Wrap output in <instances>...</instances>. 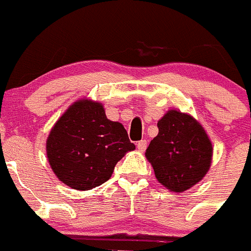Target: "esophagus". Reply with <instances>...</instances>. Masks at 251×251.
Here are the masks:
<instances>
[{
	"mask_svg": "<svg viewBox=\"0 0 251 251\" xmlns=\"http://www.w3.org/2000/svg\"><path fill=\"white\" fill-rule=\"evenodd\" d=\"M137 149L138 151H145L147 149V141L146 140H141L137 142Z\"/></svg>",
	"mask_w": 251,
	"mask_h": 251,
	"instance_id": "esophagus-1",
	"label": "esophagus"
}]
</instances>
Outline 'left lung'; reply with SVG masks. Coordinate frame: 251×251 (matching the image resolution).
<instances>
[{
  "label": "left lung",
  "instance_id": "1",
  "mask_svg": "<svg viewBox=\"0 0 251 251\" xmlns=\"http://www.w3.org/2000/svg\"><path fill=\"white\" fill-rule=\"evenodd\" d=\"M158 134L146 150L156 179L171 192H184L203 179L212 160V143L202 126L188 114L168 111Z\"/></svg>",
  "mask_w": 251,
  "mask_h": 251
}]
</instances>
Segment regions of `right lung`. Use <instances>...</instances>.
I'll use <instances>...</instances> for the list:
<instances>
[{"instance_id": "add662e5", "label": "right lung", "mask_w": 251, "mask_h": 251, "mask_svg": "<svg viewBox=\"0 0 251 251\" xmlns=\"http://www.w3.org/2000/svg\"><path fill=\"white\" fill-rule=\"evenodd\" d=\"M136 149L127 130L109 121L100 102L80 100L55 123L47 140V156L59 180L89 190L109 180L117 162Z\"/></svg>"}]
</instances>
